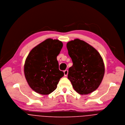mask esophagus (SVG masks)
Here are the masks:
<instances>
[{"label": "esophagus", "instance_id": "obj_1", "mask_svg": "<svg viewBox=\"0 0 125 125\" xmlns=\"http://www.w3.org/2000/svg\"><path fill=\"white\" fill-rule=\"evenodd\" d=\"M64 76H66L68 74V70H65L64 71Z\"/></svg>", "mask_w": 125, "mask_h": 125}]
</instances>
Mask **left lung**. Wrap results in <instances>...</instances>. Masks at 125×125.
<instances>
[{
    "label": "left lung",
    "instance_id": "8db88e82",
    "mask_svg": "<svg viewBox=\"0 0 125 125\" xmlns=\"http://www.w3.org/2000/svg\"><path fill=\"white\" fill-rule=\"evenodd\" d=\"M73 65L68 69V79L74 89L81 94H87L100 85L105 68L99 53L92 46L76 39L66 44Z\"/></svg>",
    "mask_w": 125,
    "mask_h": 125
}]
</instances>
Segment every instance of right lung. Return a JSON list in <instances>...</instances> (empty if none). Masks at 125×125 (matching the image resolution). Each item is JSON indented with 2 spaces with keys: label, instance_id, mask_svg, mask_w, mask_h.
<instances>
[{
  "label": "right lung",
  "instance_id": "obj_1",
  "mask_svg": "<svg viewBox=\"0 0 125 125\" xmlns=\"http://www.w3.org/2000/svg\"><path fill=\"white\" fill-rule=\"evenodd\" d=\"M62 46L59 40L49 38L33 48L28 56L24 65V75L30 87L36 93H51L63 76L57 59Z\"/></svg>",
  "mask_w": 125,
  "mask_h": 125
}]
</instances>
